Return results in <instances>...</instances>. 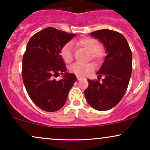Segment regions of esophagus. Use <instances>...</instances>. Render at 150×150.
<instances>
[{"mask_svg":"<svg viewBox=\"0 0 150 150\" xmlns=\"http://www.w3.org/2000/svg\"><path fill=\"white\" fill-rule=\"evenodd\" d=\"M77 80H82V77H77Z\"/></svg>","mask_w":150,"mask_h":150,"instance_id":"34e87169","label":"esophagus"}]
</instances>
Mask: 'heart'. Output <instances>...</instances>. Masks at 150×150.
<instances>
[{
	"label": "heart",
	"mask_w": 150,
	"mask_h": 150,
	"mask_svg": "<svg viewBox=\"0 0 150 150\" xmlns=\"http://www.w3.org/2000/svg\"><path fill=\"white\" fill-rule=\"evenodd\" d=\"M77 46L83 48L89 53V59L94 61L95 63H99L104 57V51L99 46V43L95 39L92 37H83L75 42ZM61 57L65 63H70L73 60V46L70 43L66 44L62 48L61 52ZM94 70V66L92 63H75L70 68V71L72 73L79 75L85 76L89 75Z\"/></svg>",
	"instance_id": "1"
}]
</instances>
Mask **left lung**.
<instances>
[{"mask_svg": "<svg viewBox=\"0 0 150 150\" xmlns=\"http://www.w3.org/2000/svg\"><path fill=\"white\" fill-rule=\"evenodd\" d=\"M90 35L106 49L104 61L97 73L98 78L104 79L102 82L88 80L85 96L93 108L106 111L118 104L126 92L132 73V52L125 38L115 31L101 30Z\"/></svg>", "mask_w": 150, "mask_h": 150, "instance_id": "left-lung-1", "label": "left lung"}]
</instances>
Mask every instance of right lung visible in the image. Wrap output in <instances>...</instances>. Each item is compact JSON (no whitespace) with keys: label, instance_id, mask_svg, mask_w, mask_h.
Returning <instances> with one entry per match:
<instances>
[{"label":"right lung","instance_id":"add662e5","mask_svg":"<svg viewBox=\"0 0 150 150\" xmlns=\"http://www.w3.org/2000/svg\"><path fill=\"white\" fill-rule=\"evenodd\" d=\"M75 36L47 27L32 36L27 44L22 60V79L30 99L44 111L61 109L76 82L75 75L65 72L60 55L62 48ZM60 74L63 77L56 81L54 77Z\"/></svg>","mask_w":150,"mask_h":150}]
</instances>
